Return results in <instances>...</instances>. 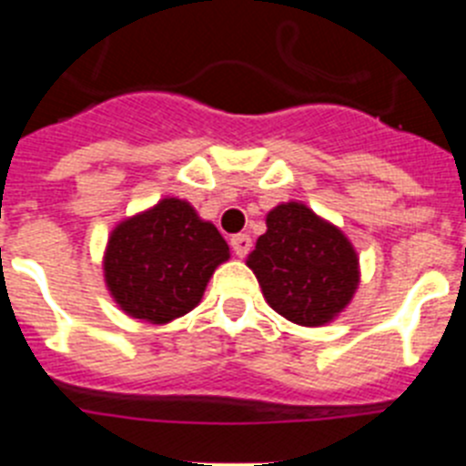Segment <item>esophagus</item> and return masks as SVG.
Instances as JSON below:
<instances>
[{
	"instance_id": "obj_1",
	"label": "esophagus",
	"mask_w": 466,
	"mask_h": 466,
	"mask_svg": "<svg viewBox=\"0 0 466 466\" xmlns=\"http://www.w3.org/2000/svg\"><path fill=\"white\" fill-rule=\"evenodd\" d=\"M230 247H233V252H236L238 257H247L249 247H252V238L245 236V233H238V236L230 238Z\"/></svg>"
}]
</instances>
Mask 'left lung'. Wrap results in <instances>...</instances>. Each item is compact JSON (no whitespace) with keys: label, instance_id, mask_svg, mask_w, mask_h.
<instances>
[{"label":"left lung","instance_id":"left-lung-1","mask_svg":"<svg viewBox=\"0 0 466 466\" xmlns=\"http://www.w3.org/2000/svg\"><path fill=\"white\" fill-rule=\"evenodd\" d=\"M247 266L268 306L289 322L322 327L350 303L360 261L348 238L300 203L278 205Z\"/></svg>","mask_w":466,"mask_h":466}]
</instances>
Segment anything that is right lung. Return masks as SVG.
Here are the masks:
<instances>
[{"instance_id":"add662e5","label":"right lung","mask_w":466,"mask_h":466,"mask_svg":"<svg viewBox=\"0 0 466 466\" xmlns=\"http://www.w3.org/2000/svg\"><path fill=\"white\" fill-rule=\"evenodd\" d=\"M226 258L228 245L214 224L184 200L166 198L114 228L105 279L127 315L166 324L200 303L214 268Z\"/></svg>"}]
</instances>
